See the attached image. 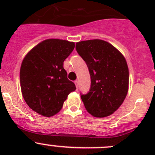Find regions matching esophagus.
<instances>
[{
    "instance_id": "obj_1",
    "label": "esophagus",
    "mask_w": 155,
    "mask_h": 155,
    "mask_svg": "<svg viewBox=\"0 0 155 155\" xmlns=\"http://www.w3.org/2000/svg\"><path fill=\"white\" fill-rule=\"evenodd\" d=\"M74 83H75V85H76V88L78 89V85H79V82H78V81L76 80V81H75V82H74Z\"/></svg>"
}]
</instances>
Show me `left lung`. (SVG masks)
I'll use <instances>...</instances> for the list:
<instances>
[{"label": "left lung", "mask_w": 155, "mask_h": 155, "mask_svg": "<svg viewBox=\"0 0 155 155\" xmlns=\"http://www.w3.org/2000/svg\"><path fill=\"white\" fill-rule=\"evenodd\" d=\"M76 49L91 76L89 91L80 93L85 109L97 118L112 115L127 94L129 70L125 58L112 45L101 40L79 42Z\"/></svg>", "instance_id": "obj_1"}]
</instances>
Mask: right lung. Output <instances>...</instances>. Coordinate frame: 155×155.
<instances>
[{
	"label": "right lung",
	"mask_w": 155,
	"mask_h": 155,
	"mask_svg": "<svg viewBox=\"0 0 155 155\" xmlns=\"http://www.w3.org/2000/svg\"><path fill=\"white\" fill-rule=\"evenodd\" d=\"M73 42L48 39L33 48L20 69V85L26 104L37 113L50 117L63 107L76 85L68 79L64 61L73 51Z\"/></svg>",
	"instance_id": "right-lung-1"
}]
</instances>
